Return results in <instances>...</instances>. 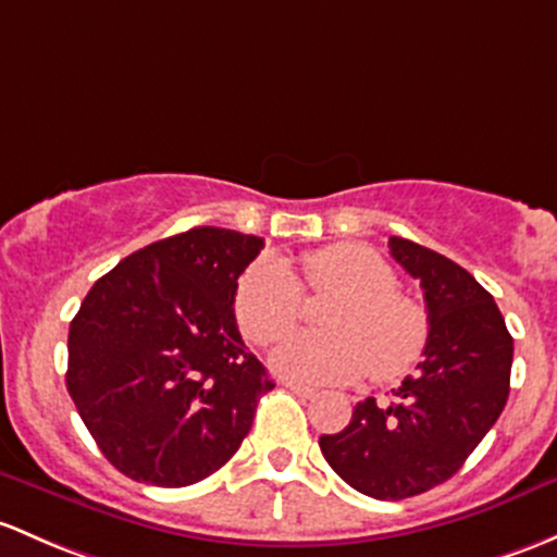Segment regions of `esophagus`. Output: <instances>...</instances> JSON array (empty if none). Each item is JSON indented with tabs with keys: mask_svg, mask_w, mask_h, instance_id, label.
<instances>
[{
	"mask_svg": "<svg viewBox=\"0 0 557 557\" xmlns=\"http://www.w3.org/2000/svg\"><path fill=\"white\" fill-rule=\"evenodd\" d=\"M283 384L288 386V389L294 392V395L304 397V400H309V397H314V395H318V392H314L312 386H304V384H296V382H283Z\"/></svg>",
	"mask_w": 557,
	"mask_h": 557,
	"instance_id": "1",
	"label": "esophagus"
}]
</instances>
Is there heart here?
<instances>
[{"instance_id":"b5f03b06","label":"heart","mask_w":557,"mask_h":557,"mask_svg":"<svg viewBox=\"0 0 557 557\" xmlns=\"http://www.w3.org/2000/svg\"><path fill=\"white\" fill-rule=\"evenodd\" d=\"M304 280L314 294L338 290L325 314L331 331H301L277 344L272 368L304 384H347L362 371L373 382H397L421 360L430 318L397 290L395 269L366 245H327L304 256ZM234 314L245 336L272 344L304 314V288L280 259L256 261L239 277Z\"/></svg>"}]
</instances>
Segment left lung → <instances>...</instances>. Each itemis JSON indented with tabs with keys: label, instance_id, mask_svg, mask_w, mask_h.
<instances>
[{
	"label": "left lung",
	"instance_id": "left-lung-1",
	"mask_svg": "<svg viewBox=\"0 0 557 557\" xmlns=\"http://www.w3.org/2000/svg\"><path fill=\"white\" fill-rule=\"evenodd\" d=\"M389 253L424 290V360L389 403H357L320 450L355 491L397 502L456 475L496 424L510 395L512 336L494 296L459 263L403 237H389Z\"/></svg>",
	"mask_w": 557,
	"mask_h": 557
}]
</instances>
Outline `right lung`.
Returning a JSON list of instances; mask_svg holds the SVG:
<instances>
[{"label": "right lung", "mask_w": 557, "mask_h": 557, "mask_svg": "<svg viewBox=\"0 0 557 557\" xmlns=\"http://www.w3.org/2000/svg\"><path fill=\"white\" fill-rule=\"evenodd\" d=\"M253 234L195 226L103 274L69 327L66 389L101 454L138 483H200L237 454L267 368L234 320Z\"/></svg>", "instance_id": "right-lung-1"}]
</instances>
